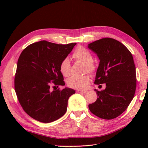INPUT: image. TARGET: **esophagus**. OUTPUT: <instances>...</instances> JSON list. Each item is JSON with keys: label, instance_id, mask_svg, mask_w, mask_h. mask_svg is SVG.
<instances>
[{"label": "esophagus", "instance_id": "1", "mask_svg": "<svg viewBox=\"0 0 148 148\" xmlns=\"http://www.w3.org/2000/svg\"><path fill=\"white\" fill-rule=\"evenodd\" d=\"M77 93H85L87 92V91H86V90H77Z\"/></svg>", "mask_w": 148, "mask_h": 148}]
</instances>
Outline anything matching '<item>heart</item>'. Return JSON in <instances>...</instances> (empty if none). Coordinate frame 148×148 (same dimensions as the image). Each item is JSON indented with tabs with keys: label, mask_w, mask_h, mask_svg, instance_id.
Listing matches in <instances>:
<instances>
[{
	"label": "heart",
	"mask_w": 148,
	"mask_h": 148,
	"mask_svg": "<svg viewBox=\"0 0 148 148\" xmlns=\"http://www.w3.org/2000/svg\"><path fill=\"white\" fill-rule=\"evenodd\" d=\"M76 60L84 63V70L90 73L95 71V65L93 62V55L88 50L83 47H78L72 55ZM60 71L64 77H69L71 74V63L68 58H64L60 64ZM90 77L88 75L82 76H72L67 81V84L72 88L84 89L86 88L90 83Z\"/></svg>",
	"instance_id": "b5f03b06"
}]
</instances>
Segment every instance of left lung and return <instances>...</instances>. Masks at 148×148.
I'll return each mask as SVG.
<instances>
[{"label": "left lung", "mask_w": 148, "mask_h": 148, "mask_svg": "<svg viewBox=\"0 0 148 148\" xmlns=\"http://www.w3.org/2000/svg\"><path fill=\"white\" fill-rule=\"evenodd\" d=\"M88 47L100 60L94 83L106 84L105 90H95L99 97L88 105L89 109L100 118L114 119L127 109L136 92V72L132 55L121 42L109 37L97 40Z\"/></svg>", "instance_id": "obj_1"}]
</instances>
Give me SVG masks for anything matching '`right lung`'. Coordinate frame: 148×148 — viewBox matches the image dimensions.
I'll list each match as a JSON object with an SVG mask.
<instances>
[{"mask_svg":"<svg viewBox=\"0 0 148 148\" xmlns=\"http://www.w3.org/2000/svg\"><path fill=\"white\" fill-rule=\"evenodd\" d=\"M76 43L57 45L41 40L28 46L18 58L14 89L22 108L28 115L42 123H50L64 116L69 98L75 91L64 86L60 64ZM53 86V91H51Z\"/></svg>","mask_w":148,"mask_h":148,"instance_id":"obj_1","label":"right lung"}]
</instances>
